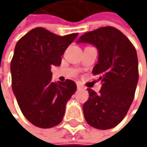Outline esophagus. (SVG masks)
I'll list each match as a JSON object with an SVG mask.
<instances>
[{
	"instance_id": "esophagus-1",
	"label": "esophagus",
	"mask_w": 147,
	"mask_h": 147,
	"mask_svg": "<svg viewBox=\"0 0 147 147\" xmlns=\"http://www.w3.org/2000/svg\"><path fill=\"white\" fill-rule=\"evenodd\" d=\"M77 86H78V89H84V87L82 86L81 84H79V83H78V84H77Z\"/></svg>"
}]
</instances>
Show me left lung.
Masks as SVG:
<instances>
[{"mask_svg": "<svg viewBox=\"0 0 147 147\" xmlns=\"http://www.w3.org/2000/svg\"><path fill=\"white\" fill-rule=\"evenodd\" d=\"M77 43H89L98 50V63L92 74L102 86L97 93L88 88L89 98L83 105L87 123L100 129L119 124L131 107L138 81V61L134 46L112 26L99 28L82 35Z\"/></svg>", "mask_w": 147, "mask_h": 147, "instance_id": "1", "label": "left lung"}]
</instances>
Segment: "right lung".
Returning <instances> with one entry per match:
<instances>
[{
  "instance_id": "1",
  "label": "right lung",
  "mask_w": 147,
  "mask_h": 147,
  "mask_svg": "<svg viewBox=\"0 0 147 147\" xmlns=\"http://www.w3.org/2000/svg\"><path fill=\"white\" fill-rule=\"evenodd\" d=\"M78 33L58 36L41 27L31 30L18 41L10 63L12 90L24 117L47 129L63 120L68 100L77 90L75 82H52V66Z\"/></svg>"
}]
</instances>
